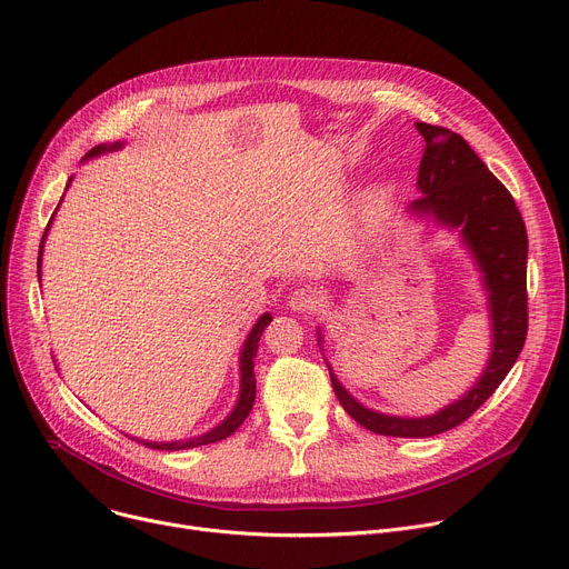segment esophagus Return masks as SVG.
Instances as JSON below:
<instances>
[{
    "mask_svg": "<svg viewBox=\"0 0 569 569\" xmlns=\"http://www.w3.org/2000/svg\"><path fill=\"white\" fill-rule=\"evenodd\" d=\"M290 310L295 312H315L321 306V295L315 288H297L288 299Z\"/></svg>",
    "mask_w": 569,
    "mask_h": 569,
    "instance_id": "obj_1",
    "label": "esophagus"
}]
</instances>
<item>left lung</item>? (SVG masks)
Here are the masks:
<instances>
[{"instance_id":"8db88e82","label":"left lung","mask_w":569,"mask_h":569,"mask_svg":"<svg viewBox=\"0 0 569 569\" xmlns=\"http://www.w3.org/2000/svg\"><path fill=\"white\" fill-rule=\"evenodd\" d=\"M417 130L426 139L417 180L423 196L410 204V211L421 218L428 216L441 227L459 229L463 246L470 250L481 272L486 295H489L493 345L481 378L459 400L446 405L437 415L421 419L389 417L365 408L342 387L327 362L336 396L351 419L376 435L405 439L435 437L472 417L516 365L529 327V242L513 196L486 169L461 134L430 123H417ZM317 336V342L321 345V333Z\"/></svg>"}]
</instances>
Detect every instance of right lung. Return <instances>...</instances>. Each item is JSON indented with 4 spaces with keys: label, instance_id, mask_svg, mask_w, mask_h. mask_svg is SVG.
Returning <instances> with one entry per match:
<instances>
[{
    "label": "right lung",
    "instance_id": "right-lung-1",
    "mask_svg": "<svg viewBox=\"0 0 569 569\" xmlns=\"http://www.w3.org/2000/svg\"><path fill=\"white\" fill-rule=\"evenodd\" d=\"M121 146H123L121 141H117V143H112V146L101 143V146L92 148V150L86 154V159L97 157V154H103V152H108V150H117V148H121ZM69 182H71V178H69ZM69 182H67V187H69ZM60 202H62V200H60ZM51 220H53V216H51ZM51 220H49V224H47V229H44V233H42V242H40L38 279H40V266H42V248H44V238H47V231H49V227H51ZM270 321H272V315H270V312L261 315V319L254 323V329L250 331V336H248L246 345H242V351H240V393H238V400H236V408L231 410V415H229L222 423H218V426H216L213 430H209L207 435H200V437H193V439H184V441H169V443L141 441V443H143V446H148V448H154V450H184V448H198V446L216 443V441H222V439H227L229 435H233V432L240 428V423L248 419V415H250V410H252V405H254V398H257L254 358H257V351H259L261 333H263V329L268 327ZM137 441H139V439H137Z\"/></svg>",
    "mask_w": 569,
    "mask_h": 569
}]
</instances>
